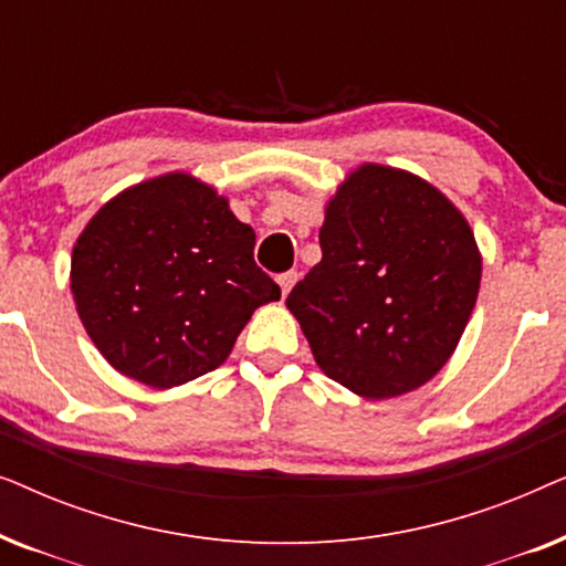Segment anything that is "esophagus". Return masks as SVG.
Listing matches in <instances>:
<instances>
[{"instance_id": "1", "label": "esophagus", "mask_w": 566, "mask_h": 566, "mask_svg": "<svg viewBox=\"0 0 566 566\" xmlns=\"http://www.w3.org/2000/svg\"><path fill=\"white\" fill-rule=\"evenodd\" d=\"M275 281H277V285H281V291H283V296H285V293H289V291L293 289V283L298 281V273H296V270H289V273L277 275Z\"/></svg>"}]
</instances>
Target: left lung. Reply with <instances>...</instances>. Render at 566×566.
<instances>
[{"mask_svg":"<svg viewBox=\"0 0 566 566\" xmlns=\"http://www.w3.org/2000/svg\"><path fill=\"white\" fill-rule=\"evenodd\" d=\"M319 244L322 260L285 306L324 374L368 399L430 381L482 281L467 219L420 177L363 165L329 200Z\"/></svg>","mask_w":566,"mask_h":566,"instance_id":"8db88e82","label":"left lung"}]
</instances>
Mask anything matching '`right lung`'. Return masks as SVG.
Wrapping results in <instances>:
<instances>
[{
  "mask_svg": "<svg viewBox=\"0 0 566 566\" xmlns=\"http://www.w3.org/2000/svg\"><path fill=\"white\" fill-rule=\"evenodd\" d=\"M72 293L107 363L154 389L219 368L254 308L281 298L250 223L180 172L99 208L76 239Z\"/></svg>",
  "mask_w": 566,
  "mask_h": 566,
  "instance_id": "1",
  "label": "right lung"
}]
</instances>
